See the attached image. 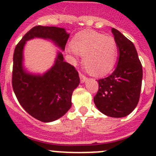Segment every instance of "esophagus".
I'll list each match as a JSON object with an SVG mask.
<instances>
[{
  "label": "esophagus",
  "instance_id": "1",
  "mask_svg": "<svg viewBox=\"0 0 156 156\" xmlns=\"http://www.w3.org/2000/svg\"><path fill=\"white\" fill-rule=\"evenodd\" d=\"M79 77H80V79H81V82H82V83L84 82V81L87 79V77H86L84 74L81 73V72H79Z\"/></svg>",
  "mask_w": 156,
  "mask_h": 156
}]
</instances>
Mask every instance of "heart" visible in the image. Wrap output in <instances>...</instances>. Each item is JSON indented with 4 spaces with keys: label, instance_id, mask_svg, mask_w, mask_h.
I'll return each mask as SVG.
<instances>
[{
    "label": "heart",
    "instance_id": "heart-1",
    "mask_svg": "<svg viewBox=\"0 0 156 156\" xmlns=\"http://www.w3.org/2000/svg\"><path fill=\"white\" fill-rule=\"evenodd\" d=\"M68 50L73 54L83 55L84 69L94 76H101L110 72L118 55V46L113 36L92 30L75 35Z\"/></svg>",
    "mask_w": 156,
    "mask_h": 156
}]
</instances>
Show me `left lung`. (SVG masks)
I'll list each match as a JSON object with an SVG mask.
<instances>
[{
  "instance_id": "8db88e82",
  "label": "left lung",
  "mask_w": 156,
  "mask_h": 156,
  "mask_svg": "<svg viewBox=\"0 0 156 156\" xmlns=\"http://www.w3.org/2000/svg\"><path fill=\"white\" fill-rule=\"evenodd\" d=\"M118 46L117 66L108 77L98 80L94 102L98 110L111 117H123L131 113L140 100L143 67L133 43L112 28Z\"/></svg>"
}]
</instances>
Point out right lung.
<instances>
[{"instance_id":"right-lung-1","label":"right lung","mask_w":156,"mask_h":156,"mask_svg":"<svg viewBox=\"0 0 156 156\" xmlns=\"http://www.w3.org/2000/svg\"><path fill=\"white\" fill-rule=\"evenodd\" d=\"M34 37L52 40L64 50L69 34L63 28L36 26L24 35L14 49L12 87L15 95L29 114L47 123L60 118L70 109L72 92L78 87L80 79L75 68L63 61L61 52L53 67L43 76L24 72L23 49L26 41Z\"/></svg>"}]
</instances>
